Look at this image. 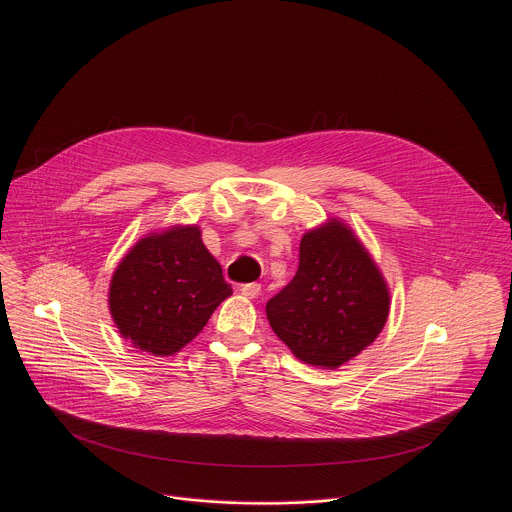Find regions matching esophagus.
<instances>
[{"mask_svg":"<svg viewBox=\"0 0 512 512\" xmlns=\"http://www.w3.org/2000/svg\"><path fill=\"white\" fill-rule=\"evenodd\" d=\"M241 294L249 300H255L261 294V285L259 283H245V285H241Z\"/></svg>","mask_w":512,"mask_h":512,"instance_id":"34e87169","label":"esophagus"}]
</instances>
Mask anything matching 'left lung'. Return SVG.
Listing matches in <instances>:
<instances>
[{"label": "left lung", "instance_id": "1", "mask_svg": "<svg viewBox=\"0 0 512 512\" xmlns=\"http://www.w3.org/2000/svg\"><path fill=\"white\" fill-rule=\"evenodd\" d=\"M389 310L391 294L379 265L334 216L304 233L298 273L265 306L277 338L320 369H338L371 346Z\"/></svg>", "mask_w": 512, "mask_h": 512}]
</instances>
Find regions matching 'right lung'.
Wrapping results in <instances>:
<instances>
[{
  "label": "right lung",
  "mask_w": 512,
  "mask_h": 512,
  "mask_svg": "<svg viewBox=\"0 0 512 512\" xmlns=\"http://www.w3.org/2000/svg\"><path fill=\"white\" fill-rule=\"evenodd\" d=\"M233 294L198 225H172L141 237L109 283V312L119 334L154 356L180 352Z\"/></svg>",
  "instance_id": "1"
}]
</instances>
